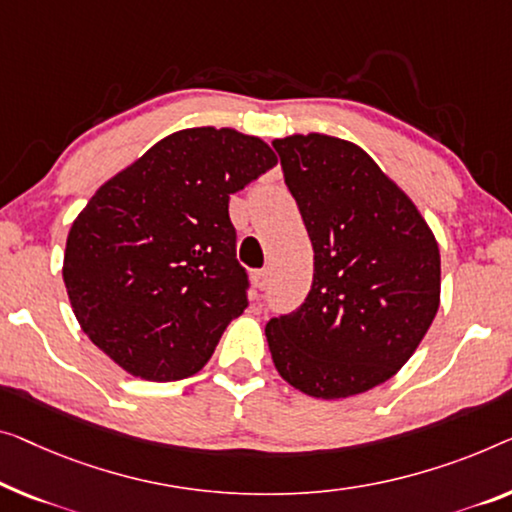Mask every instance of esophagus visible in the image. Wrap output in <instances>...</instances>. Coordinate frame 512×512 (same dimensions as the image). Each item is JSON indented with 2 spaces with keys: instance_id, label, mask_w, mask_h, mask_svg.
I'll return each mask as SVG.
<instances>
[{
  "instance_id": "esophagus-1",
  "label": "esophagus",
  "mask_w": 512,
  "mask_h": 512,
  "mask_svg": "<svg viewBox=\"0 0 512 512\" xmlns=\"http://www.w3.org/2000/svg\"><path fill=\"white\" fill-rule=\"evenodd\" d=\"M253 280H255V287L259 292H264L266 287H269V280H271V271L269 269H262V271H255L253 273Z\"/></svg>"
}]
</instances>
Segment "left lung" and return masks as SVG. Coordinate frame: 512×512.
<instances>
[{
    "mask_svg": "<svg viewBox=\"0 0 512 512\" xmlns=\"http://www.w3.org/2000/svg\"><path fill=\"white\" fill-rule=\"evenodd\" d=\"M273 147L315 250L308 299L266 324L273 365L310 398L365 393L409 361L437 315V239L358 144L308 133Z\"/></svg>",
    "mask_w": 512,
    "mask_h": 512,
    "instance_id": "1",
    "label": "left lung"
}]
</instances>
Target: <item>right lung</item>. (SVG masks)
Segmentation results:
<instances>
[{"label": "right lung", "instance_id": "right-lung-1", "mask_svg": "<svg viewBox=\"0 0 512 512\" xmlns=\"http://www.w3.org/2000/svg\"><path fill=\"white\" fill-rule=\"evenodd\" d=\"M276 163L255 135L186 128L105 181L73 220L61 269L68 301L128 375H195L246 310L230 195Z\"/></svg>", "mask_w": 512, "mask_h": 512}]
</instances>
